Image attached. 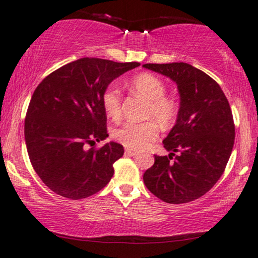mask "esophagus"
<instances>
[{
	"label": "esophagus",
	"instance_id": "34e87169",
	"mask_svg": "<svg viewBox=\"0 0 258 258\" xmlns=\"http://www.w3.org/2000/svg\"><path fill=\"white\" fill-rule=\"evenodd\" d=\"M125 153L127 156H135L136 153H137V150H135V149H125Z\"/></svg>",
	"mask_w": 258,
	"mask_h": 258
}]
</instances>
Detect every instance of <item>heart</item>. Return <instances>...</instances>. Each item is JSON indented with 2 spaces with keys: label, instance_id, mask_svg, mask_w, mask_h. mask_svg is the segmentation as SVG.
I'll return each instance as SVG.
<instances>
[{
  "label": "heart",
  "instance_id": "1",
  "mask_svg": "<svg viewBox=\"0 0 258 258\" xmlns=\"http://www.w3.org/2000/svg\"><path fill=\"white\" fill-rule=\"evenodd\" d=\"M131 88L139 95L148 100L145 118H151L142 122L127 121L113 130V138L120 144L131 149L146 148L157 139L162 126L170 127L178 116V105L170 97L165 96L167 88L161 78L152 74H140L131 81ZM103 110L109 118L118 119L121 114V95L115 86H108L102 94Z\"/></svg>",
  "mask_w": 258,
  "mask_h": 258
}]
</instances>
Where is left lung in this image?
Returning <instances> with one entry per match:
<instances>
[{
    "instance_id": "left-lung-1",
    "label": "left lung",
    "mask_w": 258,
    "mask_h": 258,
    "mask_svg": "<svg viewBox=\"0 0 258 258\" xmlns=\"http://www.w3.org/2000/svg\"><path fill=\"white\" fill-rule=\"evenodd\" d=\"M177 84L180 109L175 126L163 140L169 156H155L143 180L168 204L201 198L226 168L234 143L229 101L213 78L187 63L144 64Z\"/></svg>"
}]
</instances>
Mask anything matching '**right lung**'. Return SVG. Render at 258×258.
Segmentation results:
<instances>
[{
    "mask_svg": "<svg viewBox=\"0 0 258 258\" xmlns=\"http://www.w3.org/2000/svg\"><path fill=\"white\" fill-rule=\"evenodd\" d=\"M137 67L136 61L81 58L51 73L34 90L25 119L26 146L35 172L52 191L78 200L110 181L123 146L88 145L108 137L103 91Z\"/></svg>",
    "mask_w": 258,
    "mask_h": 258,
    "instance_id": "right-lung-1",
    "label": "right lung"
}]
</instances>
